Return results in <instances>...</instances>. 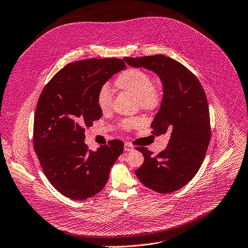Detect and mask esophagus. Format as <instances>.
I'll list each match as a JSON object with an SVG mask.
<instances>
[{
    "instance_id": "1",
    "label": "esophagus",
    "mask_w": 248,
    "mask_h": 248,
    "mask_svg": "<svg viewBox=\"0 0 248 248\" xmlns=\"http://www.w3.org/2000/svg\"><path fill=\"white\" fill-rule=\"evenodd\" d=\"M132 150H133V146L129 142H125L124 143V151H132Z\"/></svg>"
}]
</instances>
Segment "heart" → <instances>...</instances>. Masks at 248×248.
Here are the masks:
<instances>
[{
  "label": "heart",
  "instance_id": "b5f03b06",
  "mask_svg": "<svg viewBox=\"0 0 248 248\" xmlns=\"http://www.w3.org/2000/svg\"><path fill=\"white\" fill-rule=\"evenodd\" d=\"M115 86L121 91L136 96L140 107L144 109H154L160 104V95L154 87L151 76L143 70L137 68H128L120 73L115 79ZM111 93L108 85H103L97 93L96 103L102 111L110 108ZM141 124L140 118L126 119L121 122L124 129L138 126Z\"/></svg>",
  "mask_w": 248,
  "mask_h": 248
}]
</instances>
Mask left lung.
I'll return each mask as SVG.
<instances>
[{"instance_id":"left-lung-1","label":"left lung","mask_w":248,"mask_h":248,"mask_svg":"<svg viewBox=\"0 0 248 248\" xmlns=\"http://www.w3.org/2000/svg\"><path fill=\"white\" fill-rule=\"evenodd\" d=\"M125 63L144 67L158 76L163 86L159 110L151 124L152 133H170L167 147L156 156L139 147L143 164L136 170L147 188L169 194L184 187L199 171L211 140L210 111L206 94L197 77L178 61L162 54L124 57Z\"/></svg>"}]
</instances>
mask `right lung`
<instances>
[{
  "mask_svg": "<svg viewBox=\"0 0 248 248\" xmlns=\"http://www.w3.org/2000/svg\"><path fill=\"white\" fill-rule=\"evenodd\" d=\"M125 69L119 58L85 59L67 64L44 87L33 124V147L51 185L72 200H87L108 182L110 167L123 153L115 140L92 151L85 144V128L100 120L99 89Z\"/></svg>",
  "mask_w": 248,
  "mask_h": 248,
  "instance_id": "right-lung-1",
  "label": "right lung"
}]
</instances>
